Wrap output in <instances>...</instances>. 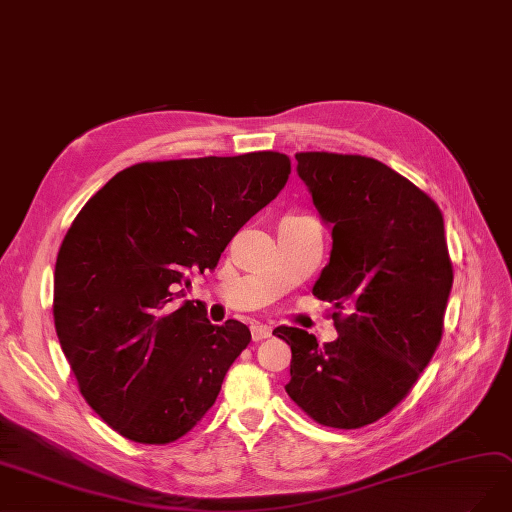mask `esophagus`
<instances>
[{
	"label": "esophagus",
	"instance_id": "1",
	"mask_svg": "<svg viewBox=\"0 0 512 512\" xmlns=\"http://www.w3.org/2000/svg\"><path fill=\"white\" fill-rule=\"evenodd\" d=\"M270 335H272V327L261 325V323L251 325V337H253V342H263V339H268Z\"/></svg>",
	"mask_w": 512,
	"mask_h": 512
}]
</instances>
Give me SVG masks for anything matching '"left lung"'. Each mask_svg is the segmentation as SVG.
<instances>
[{"instance_id":"8db88e82","label":"left lung","mask_w":512,"mask_h":512,"mask_svg":"<svg viewBox=\"0 0 512 512\" xmlns=\"http://www.w3.org/2000/svg\"><path fill=\"white\" fill-rule=\"evenodd\" d=\"M295 158L320 219L333 227L312 293L337 310V339L318 346L304 329H274L291 346L285 390L318 424L361 428L405 399L441 342L453 282L443 215L373 158Z\"/></svg>"}]
</instances>
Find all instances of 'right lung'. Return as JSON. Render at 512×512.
<instances>
[{
	"mask_svg": "<svg viewBox=\"0 0 512 512\" xmlns=\"http://www.w3.org/2000/svg\"><path fill=\"white\" fill-rule=\"evenodd\" d=\"M291 173L278 151L141 162L71 223L54 268V327L88 405L122 437L173 443L213 407L249 346L238 320L175 304Z\"/></svg>",
	"mask_w": 512,
	"mask_h": 512,
	"instance_id": "right-lung-1",
	"label": "right lung"
}]
</instances>
